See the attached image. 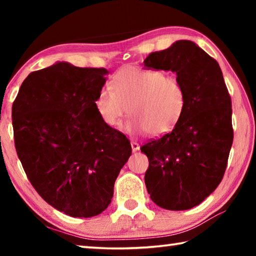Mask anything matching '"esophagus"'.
Listing matches in <instances>:
<instances>
[{"label": "esophagus", "mask_w": 256, "mask_h": 256, "mask_svg": "<svg viewBox=\"0 0 256 256\" xmlns=\"http://www.w3.org/2000/svg\"><path fill=\"white\" fill-rule=\"evenodd\" d=\"M131 146H132V150L134 151V152H136V151L140 150V144H138L136 141H132L131 142Z\"/></svg>", "instance_id": "obj_1"}]
</instances>
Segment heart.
Wrapping results in <instances>:
<instances>
[{
  "label": "heart",
  "instance_id": "heart-1",
  "mask_svg": "<svg viewBox=\"0 0 256 256\" xmlns=\"http://www.w3.org/2000/svg\"><path fill=\"white\" fill-rule=\"evenodd\" d=\"M186 92L175 76L158 70L126 66L112 79V89L104 86L94 99L97 114L107 126L115 128L128 112L125 130L152 136L175 128L185 110Z\"/></svg>",
  "mask_w": 256,
  "mask_h": 256
}]
</instances>
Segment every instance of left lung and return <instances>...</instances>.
Returning a JSON list of instances; mask_svg holds the SVG:
<instances>
[{
	"label": "left lung",
	"instance_id": "obj_1",
	"mask_svg": "<svg viewBox=\"0 0 256 256\" xmlns=\"http://www.w3.org/2000/svg\"><path fill=\"white\" fill-rule=\"evenodd\" d=\"M144 64L176 73L188 98L172 131L141 146L149 159L146 190L162 209H192L220 184L232 144V100L222 68L190 40L151 53Z\"/></svg>",
	"mask_w": 256,
	"mask_h": 256
}]
</instances>
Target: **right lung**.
I'll use <instances>...</instances> for the list:
<instances>
[{"label": "right lung", "instance_id": "1", "mask_svg": "<svg viewBox=\"0 0 256 256\" xmlns=\"http://www.w3.org/2000/svg\"><path fill=\"white\" fill-rule=\"evenodd\" d=\"M107 73L56 62L30 73L12 105L16 150L28 180L48 204L74 218L107 209L132 154L128 138L94 108Z\"/></svg>", "mask_w": 256, "mask_h": 256}]
</instances>
